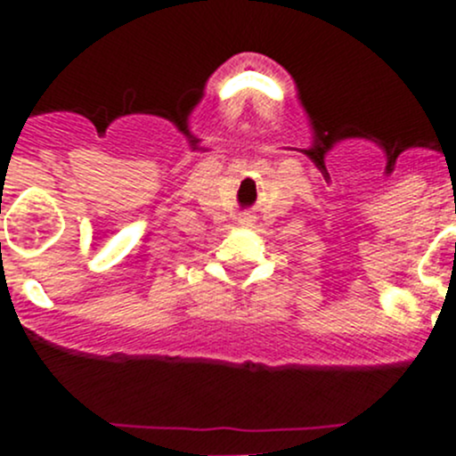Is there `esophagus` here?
<instances>
[{"instance_id":"obj_1","label":"esophagus","mask_w":456,"mask_h":456,"mask_svg":"<svg viewBox=\"0 0 456 456\" xmlns=\"http://www.w3.org/2000/svg\"><path fill=\"white\" fill-rule=\"evenodd\" d=\"M251 223H254V216H251V214H242L240 216V224H251Z\"/></svg>"}]
</instances>
